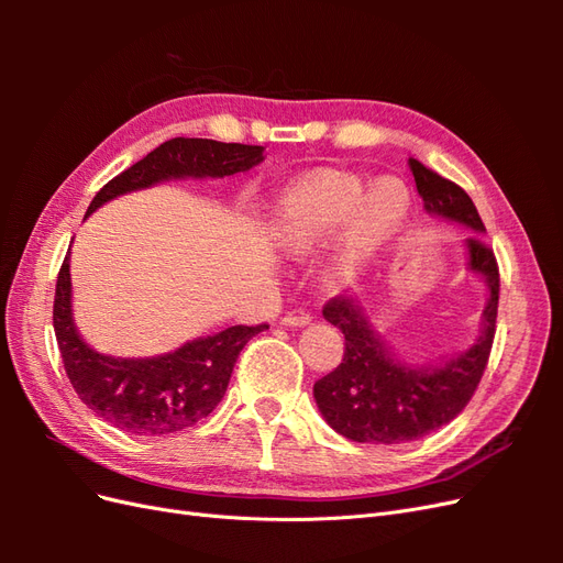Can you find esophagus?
Here are the masks:
<instances>
[{
    "label": "esophagus",
    "instance_id": "34e87169",
    "mask_svg": "<svg viewBox=\"0 0 563 563\" xmlns=\"http://www.w3.org/2000/svg\"><path fill=\"white\" fill-rule=\"evenodd\" d=\"M312 321V317H310V312H305V310H291V312H286L284 317H282V323L284 327H305V323H310Z\"/></svg>",
    "mask_w": 563,
    "mask_h": 563
}]
</instances>
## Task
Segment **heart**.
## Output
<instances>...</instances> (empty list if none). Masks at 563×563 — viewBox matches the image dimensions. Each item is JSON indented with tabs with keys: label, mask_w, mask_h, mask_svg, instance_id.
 Masks as SVG:
<instances>
[{
	"label": "heart",
	"mask_w": 563,
	"mask_h": 563,
	"mask_svg": "<svg viewBox=\"0 0 563 563\" xmlns=\"http://www.w3.org/2000/svg\"><path fill=\"white\" fill-rule=\"evenodd\" d=\"M360 178L319 174L291 187L282 199L279 242L300 253L323 244L345 228L347 265L360 263L395 232L408 209L406 190L397 180H383L368 195Z\"/></svg>",
	"instance_id": "1"
}]
</instances>
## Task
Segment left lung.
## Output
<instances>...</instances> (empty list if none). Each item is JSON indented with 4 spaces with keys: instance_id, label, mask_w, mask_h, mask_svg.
I'll return each instance as SVG.
<instances>
[{
    "instance_id": "obj_1",
    "label": "left lung",
    "mask_w": 563,
    "mask_h": 563,
    "mask_svg": "<svg viewBox=\"0 0 563 563\" xmlns=\"http://www.w3.org/2000/svg\"><path fill=\"white\" fill-rule=\"evenodd\" d=\"M428 213L474 230L467 236L470 269L488 286L482 335L463 354L439 366H406L371 329L356 298L335 296L323 305V319L345 335V352L329 376L314 383V399L331 428L360 444H404L449 424L474 397L496 338L500 272L470 195L418 159H408Z\"/></svg>"
}]
</instances>
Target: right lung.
Segmentation results:
<instances>
[{
	"label": "right lung",
	"instance_id": "obj_1",
	"mask_svg": "<svg viewBox=\"0 0 563 563\" xmlns=\"http://www.w3.org/2000/svg\"><path fill=\"white\" fill-rule=\"evenodd\" d=\"M261 145L218 143L209 139H172L100 187L89 203L91 216L106 201L172 178H223L263 162ZM70 253L58 272L54 331L63 366L77 397L91 411L131 434L162 437L192 428L223 399L236 356L249 340L267 329L230 327L185 343L152 360H114L98 354L79 338L73 321Z\"/></svg>",
	"mask_w": 563,
	"mask_h": 563
}]
</instances>
